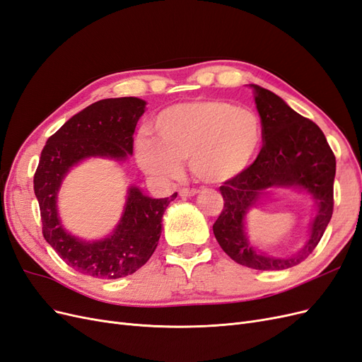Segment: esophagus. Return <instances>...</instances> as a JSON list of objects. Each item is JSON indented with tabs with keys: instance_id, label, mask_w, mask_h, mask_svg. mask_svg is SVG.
<instances>
[{
	"instance_id": "esophagus-1",
	"label": "esophagus",
	"mask_w": 362,
	"mask_h": 362,
	"mask_svg": "<svg viewBox=\"0 0 362 362\" xmlns=\"http://www.w3.org/2000/svg\"><path fill=\"white\" fill-rule=\"evenodd\" d=\"M194 194H198V190H196V189L182 187V189L180 190V196H181V198H190V196H194Z\"/></svg>"
}]
</instances>
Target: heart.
Instances as JSON below:
<instances>
[{"mask_svg": "<svg viewBox=\"0 0 362 362\" xmlns=\"http://www.w3.org/2000/svg\"><path fill=\"white\" fill-rule=\"evenodd\" d=\"M154 129L157 139H137L140 168L161 180H177L181 163L190 160L193 175L205 184H223L242 175L264 139L257 113L222 100L170 105L157 115Z\"/></svg>", "mask_w": 362, "mask_h": 362, "instance_id": "heart-1", "label": "heart"}]
</instances>
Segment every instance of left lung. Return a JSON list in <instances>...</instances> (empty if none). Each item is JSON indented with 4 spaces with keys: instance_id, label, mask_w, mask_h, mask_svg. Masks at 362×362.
<instances>
[{
    "instance_id": "8db88e82",
    "label": "left lung",
    "mask_w": 362,
    "mask_h": 362,
    "mask_svg": "<svg viewBox=\"0 0 362 362\" xmlns=\"http://www.w3.org/2000/svg\"><path fill=\"white\" fill-rule=\"evenodd\" d=\"M254 89L264 131L262 148L242 175L221 185L225 204L213 225V233L225 254L238 264L255 270H284L310 257L331 221L335 156L323 131L313 120L296 113L273 92L259 86H254ZM276 185H299L313 192L320 204L310 242L299 255L287 259L257 255L243 231V218L248 208L262 191Z\"/></svg>"
}]
</instances>
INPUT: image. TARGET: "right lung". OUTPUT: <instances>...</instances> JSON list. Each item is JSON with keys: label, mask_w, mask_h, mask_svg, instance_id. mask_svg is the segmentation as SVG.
Instances as JSON below:
<instances>
[{"label": "right lung", "mask_w": 362, "mask_h": 362, "mask_svg": "<svg viewBox=\"0 0 362 362\" xmlns=\"http://www.w3.org/2000/svg\"><path fill=\"white\" fill-rule=\"evenodd\" d=\"M146 103L139 98L101 100L72 116L43 146L35 172V193L40 208L42 234L59 257L74 270L100 279L133 275L154 254L161 235V218L177 198L152 199L131 187L122 221L113 235L84 243L64 233L56 196L66 172L87 157L122 160L133 154L134 129Z\"/></svg>", "instance_id": "obj_1"}]
</instances>
